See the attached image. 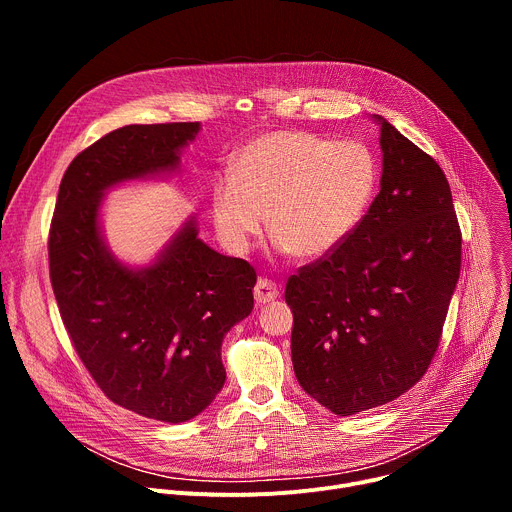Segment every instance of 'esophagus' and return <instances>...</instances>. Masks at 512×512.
<instances>
[{"label": "esophagus", "mask_w": 512, "mask_h": 512, "mask_svg": "<svg viewBox=\"0 0 512 512\" xmlns=\"http://www.w3.org/2000/svg\"><path fill=\"white\" fill-rule=\"evenodd\" d=\"M253 296H255V302L257 304H269V302H275L277 296H279V289L275 285V281L271 279H259L255 289H253Z\"/></svg>", "instance_id": "esophagus-1"}]
</instances>
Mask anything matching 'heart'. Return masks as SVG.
Returning a JSON list of instances; mask_svg holds the SVG:
<instances>
[{
  "label": "heart",
  "instance_id": "1",
  "mask_svg": "<svg viewBox=\"0 0 512 512\" xmlns=\"http://www.w3.org/2000/svg\"><path fill=\"white\" fill-rule=\"evenodd\" d=\"M377 188L371 152L356 141H330L308 131H271L235 156L229 176L210 190L221 241L247 253L267 229L279 251L320 259L358 227Z\"/></svg>",
  "mask_w": 512,
  "mask_h": 512
}]
</instances>
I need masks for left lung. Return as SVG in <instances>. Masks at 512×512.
I'll return each mask as SVG.
<instances>
[{
  "label": "left lung",
  "instance_id": "1",
  "mask_svg": "<svg viewBox=\"0 0 512 512\" xmlns=\"http://www.w3.org/2000/svg\"><path fill=\"white\" fill-rule=\"evenodd\" d=\"M375 121L377 198L336 251L285 285L298 383L342 417L401 397L425 375L462 263L446 174L387 119Z\"/></svg>",
  "mask_w": 512,
  "mask_h": 512
}]
</instances>
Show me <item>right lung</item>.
<instances>
[{
	"mask_svg": "<svg viewBox=\"0 0 512 512\" xmlns=\"http://www.w3.org/2000/svg\"><path fill=\"white\" fill-rule=\"evenodd\" d=\"M200 123L125 125L64 172L50 225V281L64 328L101 391L150 419L182 423L223 389L225 334L253 310L255 269L198 239L196 218L145 267L119 261L101 233L107 190L160 178Z\"/></svg>",
	"mask_w": 512,
	"mask_h": 512,
	"instance_id": "add662e5",
	"label": "right lung"
}]
</instances>
